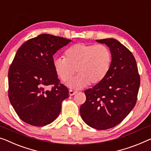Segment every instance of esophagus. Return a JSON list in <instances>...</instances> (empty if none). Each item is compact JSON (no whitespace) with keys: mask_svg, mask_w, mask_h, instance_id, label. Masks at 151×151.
Instances as JSON below:
<instances>
[{"mask_svg":"<svg viewBox=\"0 0 151 151\" xmlns=\"http://www.w3.org/2000/svg\"><path fill=\"white\" fill-rule=\"evenodd\" d=\"M76 93H77V91H73V90H69V94H70V96H74L75 95V94H76Z\"/></svg>","mask_w":151,"mask_h":151,"instance_id":"34e87169","label":"esophagus"}]
</instances>
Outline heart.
I'll return each mask as SVG.
<instances>
[{
    "instance_id": "1",
    "label": "heart",
    "mask_w": 151,
    "mask_h": 151,
    "mask_svg": "<svg viewBox=\"0 0 151 151\" xmlns=\"http://www.w3.org/2000/svg\"><path fill=\"white\" fill-rule=\"evenodd\" d=\"M66 58L55 57L53 64L56 74L62 81L70 79L75 73L78 75L67 83L70 88L82 89L98 84L109 74L112 64V53L104 45L77 43L65 52Z\"/></svg>"
}]
</instances>
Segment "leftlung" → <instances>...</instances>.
<instances>
[{"instance_id":"1","label":"left lung","mask_w":151,"mask_h":151,"mask_svg":"<svg viewBox=\"0 0 151 151\" xmlns=\"http://www.w3.org/2000/svg\"><path fill=\"white\" fill-rule=\"evenodd\" d=\"M96 41L111 50V67L102 82L85 90L80 114L87 125L104 130L119 124L134 109L140 78L133 54L123 45L114 39Z\"/></svg>"}]
</instances>
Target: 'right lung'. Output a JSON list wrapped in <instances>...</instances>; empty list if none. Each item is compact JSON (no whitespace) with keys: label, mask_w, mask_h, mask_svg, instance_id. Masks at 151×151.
Masks as SVG:
<instances>
[{"label":"right lung","mask_w":151,"mask_h":151,"mask_svg":"<svg viewBox=\"0 0 151 151\" xmlns=\"http://www.w3.org/2000/svg\"><path fill=\"white\" fill-rule=\"evenodd\" d=\"M71 40L42 34L29 39L17 51L8 73L9 98L19 117L41 127L55 120L62 102L69 97L54 70L53 55ZM53 84L51 90L47 87Z\"/></svg>","instance_id":"1"}]
</instances>
